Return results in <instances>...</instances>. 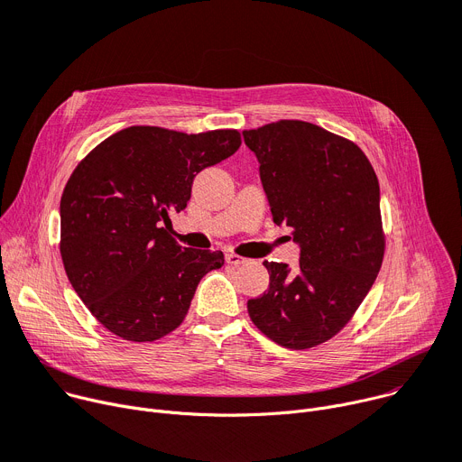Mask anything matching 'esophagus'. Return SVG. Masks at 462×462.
Returning a JSON list of instances; mask_svg holds the SVG:
<instances>
[{
  "mask_svg": "<svg viewBox=\"0 0 462 462\" xmlns=\"http://www.w3.org/2000/svg\"><path fill=\"white\" fill-rule=\"evenodd\" d=\"M247 262H249L247 258H243L239 254H234V253L226 254V263H230V265H243V263H247Z\"/></svg>",
  "mask_w": 462,
  "mask_h": 462,
  "instance_id": "34e87169",
  "label": "esophagus"
}]
</instances>
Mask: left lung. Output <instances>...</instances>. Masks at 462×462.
I'll return each instance as SVG.
<instances>
[{
	"instance_id": "8db88e82",
	"label": "left lung",
	"mask_w": 462,
	"mask_h": 462,
	"mask_svg": "<svg viewBox=\"0 0 462 462\" xmlns=\"http://www.w3.org/2000/svg\"><path fill=\"white\" fill-rule=\"evenodd\" d=\"M243 139L260 163L273 223L300 249L295 269L263 262L269 290L249 299V316L282 347L319 346L347 325L383 263L375 171L355 143L310 122H271Z\"/></svg>"
}]
</instances>
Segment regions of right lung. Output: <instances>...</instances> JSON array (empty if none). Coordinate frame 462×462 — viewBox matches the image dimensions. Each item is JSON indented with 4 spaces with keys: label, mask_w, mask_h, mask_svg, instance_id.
<instances>
[{
    "label": "right lung",
    "mask_w": 462,
    "mask_h": 462,
    "mask_svg": "<svg viewBox=\"0 0 462 462\" xmlns=\"http://www.w3.org/2000/svg\"><path fill=\"white\" fill-rule=\"evenodd\" d=\"M236 130L181 134L132 126L102 141L60 197V258L72 288L109 332L153 342L186 318L221 251L180 247L171 213L186 209L195 176L239 148Z\"/></svg>",
    "instance_id": "obj_1"
}]
</instances>
